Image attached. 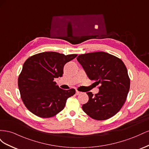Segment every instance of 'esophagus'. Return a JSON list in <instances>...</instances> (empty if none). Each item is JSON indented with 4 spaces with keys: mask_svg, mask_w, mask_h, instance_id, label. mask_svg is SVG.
Instances as JSON below:
<instances>
[{
    "mask_svg": "<svg viewBox=\"0 0 149 149\" xmlns=\"http://www.w3.org/2000/svg\"><path fill=\"white\" fill-rule=\"evenodd\" d=\"M81 93V92L78 91V90H76V94H77V95H79V94H80Z\"/></svg>",
    "mask_w": 149,
    "mask_h": 149,
    "instance_id": "esophagus-1",
    "label": "esophagus"
}]
</instances>
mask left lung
Segmentation results:
<instances>
[{"instance_id": "8db88e82", "label": "left lung", "mask_w": 149, "mask_h": 149, "mask_svg": "<svg viewBox=\"0 0 149 149\" xmlns=\"http://www.w3.org/2000/svg\"><path fill=\"white\" fill-rule=\"evenodd\" d=\"M77 60L88 78L101 85L99 93L94 95L86 93L89 100L83 105V110L97 120L112 118L124 105L130 89V78L124 62L103 52L82 54Z\"/></svg>"}]
</instances>
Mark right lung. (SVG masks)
Instances as JSON below:
<instances>
[{
	"label": "right lung",
	"mask_w": 149,
	"mask_h": 149,
	"mask_svg": "<svg viewBox=\"0 0 149 149\" xmlns=\"http://www.w3.org/2000/svg\"><path fill=\"white\" fill-rule=\"evenodd\" d=\"M77 55L48 52L36 54L25 61L18 86L22 100L31 113L49 118L64 109L68 98L76 91L60 88L54 79L61 77L65 65Z\"/></svg>",
	"instance_id": "add662e5"
}]
</instances>
